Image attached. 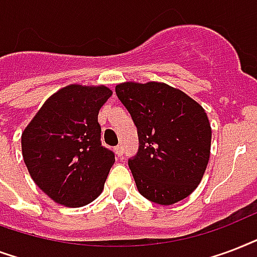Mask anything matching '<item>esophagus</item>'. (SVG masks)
<instances>
[{
	"label": "esophagus",
	"mask_w": 257,
	"mask_h": 257,
	"mask_svg": "<svg viewBox=\"0 0 257 257\" xmlns=\"http://www.w3.org/2000/svg\"><path fill=\"white\" fill-rule=\"evenodd\" d=\"M115 154L119 157V158H122L123 156V147L122 146H116L115 147Z\"/></svg>",
	"instance_id": "obj_1"
}]
</instances>
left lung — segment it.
Listing matches in <instances>:
<instances>
[{"instance_id":"left-lung-1","label":"left lung","mask_w":257,"mask_h":257,"mask_svg":"<svg viewBox=\"0 0 257 257\" xmlns=\"http://www.w3.org/2000/svg\"><path fill=\"white\" fill-rule=\"evenodd\" d=\"M115 91L138 128L139 151L128 161L138 192L160 205L190 196L210 157L212 127L202 106L160 81H124Z\"/></svg>"}]
</instances>
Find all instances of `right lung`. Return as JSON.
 Returning a JSON list of instances; mask_svg holds the SVG:
<instances>
[{
    "instance_id": "obj_1",
    "label": "right lung",
    "mask_w": 257,
    "mask_h": 257,
    "mask_svg": "<svg viewBox=\"0 0 257 257\" xmlns=\"http://www.w3.org/2000/svg\"><path fill=\"white\" fill-rule=\"evenodd\" d=\"M108 87L65 85L48 97L21 134L24 162L55 202L80 208L103 192L114 153L100 143L97 115Z\"/></svg>"
}]
</instances>
